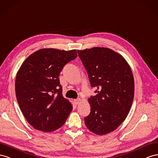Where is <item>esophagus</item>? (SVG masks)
<instances>
[{
  "instance_id": "1",
  "label": "esophagus",
  "mask_w": 158,
  "mask_h": 158,
  "mask_svg": "<svg viewBox=\"0 0 158 158\" xmlns=\"http://www.w3.org/2000/svg\"><path fill=\"white\" fill-rule=\"evenodd\" d=\"M74 101H75L76 105H78L79 103L81 102V99H80V98H77V99H75V100Z\"/></svg>"
}]
</instances>
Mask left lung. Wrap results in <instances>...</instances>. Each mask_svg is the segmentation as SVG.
<instances>
[{
	"label": "left lung",
	"instance_id": "left-lung-1",
	"mask_svg": "<svg viewBox=\"0 0 158 158\" xmlns=\"http://www.w3.org/2000/svg\"><path fill=\"white\" fill-rule=\"evenodd\" d=\"M95 96L89 98L91 112L85 117L87 128L98 135L114 131L131 108L134 81L131 69L119 53L106 48L77 50Z\"/></svg>",
	"mask_w": 158,
	"mask_h": 158
}]
</instances>
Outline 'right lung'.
<instances>
[{"label": "right lung", "instance_id": "1", "mask_svg": "<svg viewBox=\"0 0 158 158\" xmlns=\"http://www.w3.org/2000/svg\"><path fill=\"white\" fill-rule=\"evenodd\" d=\"M77 57L75 49H41L27 57L18 71V103L35 129L49 132L64 124L73 107L62 95L59 75L67 63Z\"/></svg>", "mask_w": 158, "mask_h": 158}]
</instances>
